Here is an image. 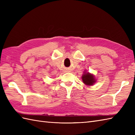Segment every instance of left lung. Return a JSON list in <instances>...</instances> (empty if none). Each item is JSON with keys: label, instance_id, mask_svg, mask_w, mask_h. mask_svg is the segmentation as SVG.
Wrapping results in <instances>:
<instances>
[{"label": "left lung", "instance_id": "obj_1", "mask_svg": "<svg viewBox=\"0 0 135 135\" xmlns=\"http://www.w3.org/2000/svg\"><path fill=\"white\" fill-rule=\"evenodd\" d=\"M82 78L83 82L86 85H93L95 82V79L94 78V76L89 73L84 74Z\"/></svg>", "mask_w": 135, "mask_h": 135}]
</instances>
